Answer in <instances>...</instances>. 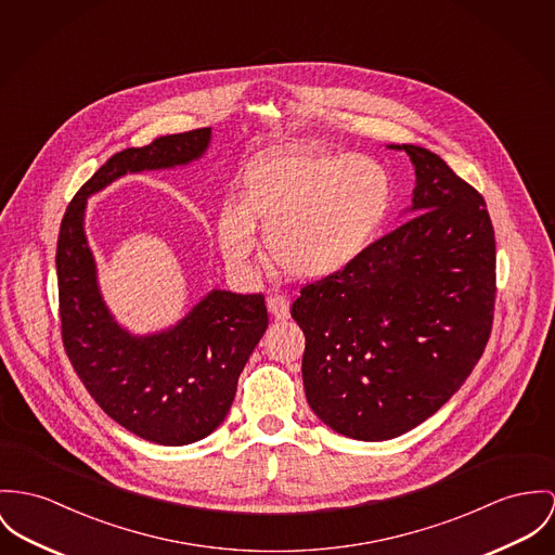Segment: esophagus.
Listing matches in <instances>:
<instances>
[{"mask_svg": "<svg viewBox=\"0 0 555 555\" xmlns=\"http://www.w3.org/2000/svg\"><path fill=\"white\" fill-rule=\"evenodd\" d=\"M268 310H270V314H272L274 319L285 321V319H289V299L285 298V296L274 294V296L268 298Z\"/></svg>", "mask_w": 555, "mask_h": 555, "instance_id": "obj_1", "label": "esophagus"}]
</instances>
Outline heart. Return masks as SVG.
Returning <instances> with one entry per match:
<instances>
[{"instance_id": "1", "label": "heart", "mask_w": 555, "mask_h": 555, "mask_svg": "<svg viewBox=\"0 0 555 555\" xmlns=\"http://www.w3.org/2000/svg\"><path fill=\"white\" fill-rule=\"evenodd\" d=\"M395 185L367 156L274 147L257 154L241 179L238 205L217 214V243L243 268L263 232L270 261L292 279L321 281L348 268L383 230Z\"/></svg>"}]
</instances>
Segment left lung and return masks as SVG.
<instances>
[{
    "label": "left lung",
    "mask_w": 555,
    "mask_h": 555,
    "mask_svg": "<svg viewBox=\"0 0 555 555\" xmlns=\"http://www.w3.org/2000/svg\"><path fill=\"white\" fill-rule=\"evenodd\" d=\"M408 152L412 219L338 274L301 287V378L312 412L344 437L418 427L469 378L490 340L496 243L483 196L421 145Z\"/></svg>",
    "instance_id": "left-lung-1"
}]
</instances>
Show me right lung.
Returning a JSON list of instances; mask_svg holds the SVG:
<instances>
[{
    "mask_svg": "<svg viewBox=\"0 0 555 555\" xmlns=\"http://www.w3.org/2000/svg\"><path fill=\"white\" fill-rule=\"evenodd\" d=\"M209 139L211 128H196L114 154L69 203L56 243L61 336L78 378L112 421L160 446L194 443L223 423L268 327L266 301L261 294L214 289L171 330L130 336L99 294L86 198L127 172L188 165L205 154Z\"/></svg>",
    "mask_w": 555,
    "mask_h": 555,
    "instance_id": "1",
    "label": "right lung"
}]
</instances>
